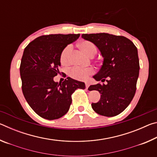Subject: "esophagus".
Returning <instances> with one entry per match:
<instances>
[{"mask_svg": "<svg viewBox=\"0 0 157 157\" xmlns=\"http://www.w3.org/2000/svg\"><path fill=\"white\" fill-rule=\"evenodd\" d=\"M85 86H86V89H87L89 88V83L88 82H85Z\"/></svg>", "mask_w": 157, "mask_h": 157, "instance_id": "obj_1", "label": "esophagus"}]
</instances>
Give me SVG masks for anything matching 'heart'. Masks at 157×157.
Segmentation results:
<instances>
[{"instance_id":"1","label":"heart","mask_w":157,"mask_h":157,"mask_svg":"<svg viewBox=\"0 0 157 157\" xmlns=\"http://www.w3.org/2000/svg\"><path fill=\"white\" fill-rule=\"evenodd\" d=\"M81 49L86 53L87 55L91 56L94 53H96L97 48L94 44L89 41H82L79 44ZM72 50V46L68 45L61 52L60 62L63 65H66L71 62V54ZM94 73V70L91 68H82L79 66H75L71 68L68 71V74L71 78L78 80H85L88 77Z\"/></svg>"}]
</instances>
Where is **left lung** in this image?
Here are the masks:
<instances>
[{"label":"left lung","mask_w":157,"mask_h":157,"mask_svg":"<svg viewBox=\"0 0 157 157\" xmlns=\"http://www.w3.org/2000/svg\"><path fill=\"white\" fill-rule=\"evenodd\" d=\"M82 37L94 43L104 58L94 78L107 84L89 86V91L96 90L101 94L99 102L91 104L93 109L104 116L118 115L128 107L136 93L140 69L136 47L126 37L108 33L83 34Z\"/></svg>","instance_id":"left-lung-1"}]
</instances>
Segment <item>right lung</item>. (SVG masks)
<instances>
[{
    "label": "right lung",
    "instance_id": "1",
    "mask_svg": "<svg viewBox=\"0 0 157 157\" xmlns=\"http://www.w3.org/2000/svg\"><path fill=\"white\" fill-rule=\"evenodd\" d=\"M79 34H49L37 37L25 47L20 65L22 91L34 112L47 120H55L68 112L72 95L85 89L84 82L67 78L55 82L60 74V54Z\"/></svg>",
    "mask_w": 157,
    "mask_h": 157
}]
</instances>
